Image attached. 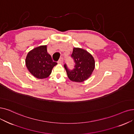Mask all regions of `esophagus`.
<instances>
[{"label": "esophagus", "mask_w": 134, "mask_h": 134, "mask_svg": "<svg viewBox=\"0 0 134 134\" xmlns=\"http://www.w3.org/2000/svg\"><path fill=\"white\" fill-rule=\"evenodd\" d=\"M63 62H64L63 58H60L59 59V60H58V63L59 64H63Z\"/></svg>", "instance_id": "obj_1"}]
</instances>
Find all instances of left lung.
Wrapping results in <instances>:
<instances>
[{
	"label": "left lung",
	"instance_id": "obj_1",
	"mask_svg": "<svg viewBox=\"0 0 134 134\" xmlns=\"http://www.w3.org/2000/svg\"><path fill=\"white\" fill-rule=\"evenodd\" d=\"M71 58L75 62L74 68L70 70L64 64L68 76L71 81L81 82L91 75L95 67V62L92 55L87 51L80 48H74Z\"/></svg>",
	"mask_w": 134,
	"mask_h": 134
}]
</instances>
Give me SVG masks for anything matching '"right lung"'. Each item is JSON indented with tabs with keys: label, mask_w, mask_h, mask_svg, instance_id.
<instances>
[{
	"label": "right lung",
	"mask_w": 134,
	"mask_h": 134,
	"mask_svg": "<svg viewBox=\"0 0 134 134\" xmlns=\"http://www.w3.org/2000/svg\"><path fill=\"white\" fill-rule=\"evenodd\" d=\"M26 65L35 77L43 79L48 77L57 63L53 62L47 50V46H41L30 51L26 58Z\"/></svg>",
	"instance_id": "1"
}]
</instances>
